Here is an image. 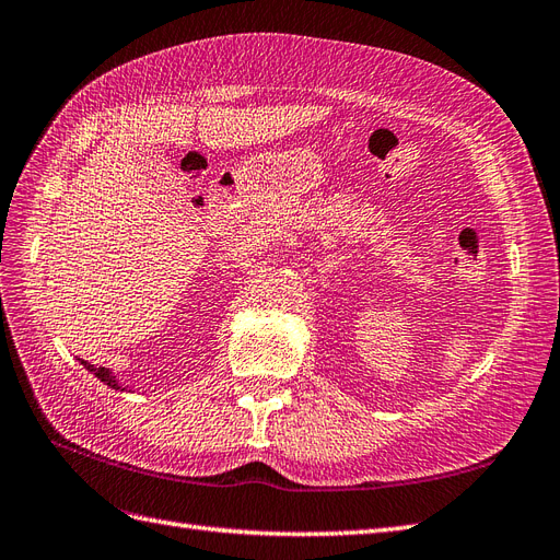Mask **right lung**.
Segmentation results:
<instances>
[{
  "mask_svg": "<svg viewBox=\"0 0 560 560\" xmlns=\"http://www.w3.org/2000/svg\"><path fill=\"white\" fill-rule=\"evenodd\" d=\"M79 361H82V359H79ZM82 365H84V369H86L89 373H93L95 377H98L101 382H105L107 387H112V389H119V392H126V387L121 385V382L117 380V375L112 373L109 369H95V365H91L89 361H82ZM129 392H131V389H129Z\"/></svg>",
  "mask_w": 560,
  "mask_h": 560,
  "instance_id": "add662e5",
  "label": "right lung"
}]
</instances>
